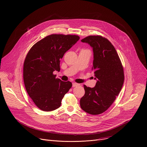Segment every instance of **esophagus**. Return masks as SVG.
Instances as JSON below:
<instances>
[{"label":"esophagus","instance_id":"34e87169","mask_svg":"<svg viewBox=\"0 0 147 147\" xmlns=\"http://www.w3.org/2000/svg\"><path fill=\"white\" fill-rule=\"evenodd\" d=\"M78 85H80V84H77V83H76V82H73V84H72L73 87H76V86H77Z\"/></svg>","mask_w":147,"mask_h":147}]
</instances>
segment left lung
Here are the masks:
<instances>
[{
  "label": "left lung",
  "mask_w": 147,
  "mask_h": 147,
  "mask_svg": "<svg viewBox=\"0 0 147 147\" xmlns=\"http://www.w3.org/2000/svg\"><path fill=\"white\" fill-rule=\"evenodd\" d=\"M81 41L93 49L92 70L97 82L93 88L84 85L85 94L80 106L89 114L98 115L106 111L118 96L124 82L123 69L115 48L107 38L89 36Z\"/></svg>",
  "instance_id": "8db88e82"
}]
</instances>
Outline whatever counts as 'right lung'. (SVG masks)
<instances>
[{"instance_id":"obj_1","label":"right lung","mask_w":147,"mask_h":147,"mask_svg":"<svg viewBox=\"0 0 147 147\" xmlns=\"http://www.w3.org/2000/svg\"><path fill=\"white\" fill-rule=\"evenodd\" d=\"M80 39L76 35L51 34L37 42L28 52L24 64L26 90L40 110L51 111L58 109L65 94L72 86L70 81L56 78L60 61Z\"/></svg>"}]
</instances>
